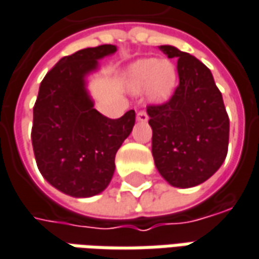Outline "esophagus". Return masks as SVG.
Instances as JSON below:
<instances>
[{"mask_svg":"<svg viewBox=\"0 0 259 259\" xmlns=\"http://www.w3.org/2000/svg\"><path fill=\"white\" fill-rule=\"evenodd\" d=\"M136 119H138V121H147L146 112H139L136 114Z\"/></svg>","mask_w":259,"mask_h":259,"instance_id":"34e87169","label":"esophagus"}]
</instances>
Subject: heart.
Returning <instances> with one entry per match:
<instances>
[{"instance_id": "1", "label": "heart", "mask_w": 259, "mask_h": 259, "mask_svg": "<svg viewBox=\"0 0 259 259\" xmlns=\"http://www.w3.org/2000/svg\"><path fill=\"white\" fill-rule=\"evenodd\" d=\"M124 83L130 93L140 94L146 90L149 102L162 104L172 97L178 73L174 63L166 58H140L126 68Z\"/></svg>"}]
</instances>
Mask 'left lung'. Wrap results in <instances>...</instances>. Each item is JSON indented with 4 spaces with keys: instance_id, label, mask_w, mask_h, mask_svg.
Segmentation results:
<instances>
[{
    "instance_id": "8db88e82",
    "label": "left lung",
    "mask_w": 259,
    "mask_h": 259,
    "mask_svg": "<svg viewBox=\"0 0 259 259\" xmlns=\"http://www.w3.org/2000/svg\"><path fill=\"white\" fill-rule=\"evenodd\" d=\"M159 50L178 58L179 85L169 102L147 107L152 155L166 182L186 189L208 181L224 163L229 119L209 68L174 46Z\"/></svg>"
}]
</instances>
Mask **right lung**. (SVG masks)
<instances>
[{"label":"right lung","mask_w":259,"mask_h":259,"mask_svg":"<svg viewBox=\"0 0 259 259\" xmlns=\"http://www.w3.org/2000/svg\"><path fill=\"white\" fill-rule=\"evenodd\" d=\"M116 51L104 44L63 57L41 81L34 104L31 140L38 170L73 198H90L109 186L116 153L135 126V110L109 119L94 109L87 89L99 60Z\"/></svg>","instance_id":"add662e5"}]
</instances>
